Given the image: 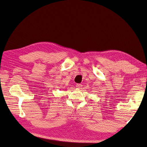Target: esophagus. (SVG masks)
Instances as JSON below:
<instances>
[{"label": "esophagus", "instance_id": "1", "mask_svg": "<svg viewBox=\"0 0 147 147\" xmlns=\"http://www.w3.org/2000/svg\"><path fill=\"white\" fill-rule=\"evenodd\" d=\"M76 87L77 88H81L82 87V85L81 84H76Z\"/></svg>", "mask_w": 147, "mask_h": 147}]
</instances>
